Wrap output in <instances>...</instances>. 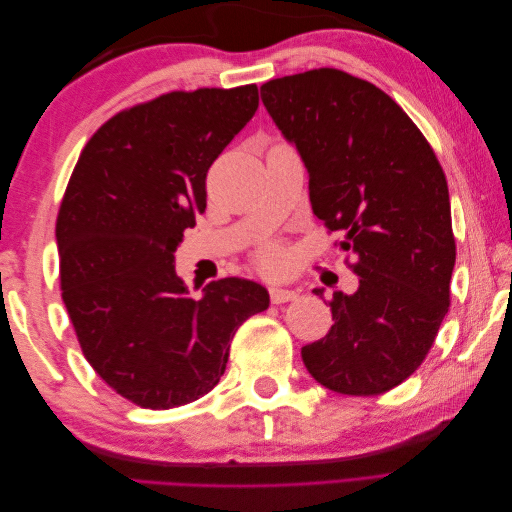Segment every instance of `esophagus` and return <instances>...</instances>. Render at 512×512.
I'll return each instance as SVG.
<instances>
[{
  "label": "esophagus",
  "instance_id": "obj_1",
  "mask_svg": "<svg viewBox=\"0 0 512 512\" xmlns=\"http://www.w3.org/2000/svg\"><path fill=\"white\" fill-rule=\"evenodd\" d=\"M269 294H271V303L273 305H282V303H290V301L297 299V292H294V290L277 288V286L269 288Z\"/></svg>",
  "mask_w": 512,
  "mask_h": 512
}]
</instances>
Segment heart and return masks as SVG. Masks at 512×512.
Instances as JSON below:
<instances>
[{"label": "heart", "mask_w": 512, "mask_h": 512, "mask_svg": "<svg viewBox=\"0 0 512 512\" xmlns=\"http://www.w3.org/2000/svg\"><path fill=\"white\" fill-rule=\"evenodd\" d=\"M258 262H260L262 269L275 271V269H280L284 265V254H282L280 247H267V250L260 252Z\"/></svg>", "instance_id": "obj_1"}]
</instances>
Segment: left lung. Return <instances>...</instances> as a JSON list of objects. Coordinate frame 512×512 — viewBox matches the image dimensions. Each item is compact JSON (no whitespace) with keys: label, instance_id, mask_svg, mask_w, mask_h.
Listing matches in <instances>:
<instances>
[{"label":"left lung","instance_id":"left-lung-1","mask_svg":"<svg viewBox=\"0 0 512 512\" xmlns=\"http://www.w3.org/2000/svg\"><path fill=\"white\" fill-rule=\"evenodd\" d=\"M260 94L301 153L314 215L342 235L335 247L359 275L354 294L333 292L335 324L303 346V363L329 391L382 395L421 367L451 305L457 247L444 170L404 108L359 76L318 68Z\"/></svg>","mask_w":512,"mask_h":512}]
</instances>
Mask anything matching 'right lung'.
<instances>
[{
	"label": "right lung",
	"instance_id": "1",
	"mask_svg": "<svg viewBox=\"0 0 512 512\" xmlns=\"http://www.w3.org/2000/svg\"><path fill=\"white\" fill-rule=\"evenodd\" d=\"M258 108V87L168 91L113 115L83 147L57 213L61 299L96 374L132 404L168 410L220 382L241 324L269 307L224 277L192 299L175 273L207 173Z\"/></svg>",
	"mask_w": 512,
	"mask_h": 512
}]
</instances>
